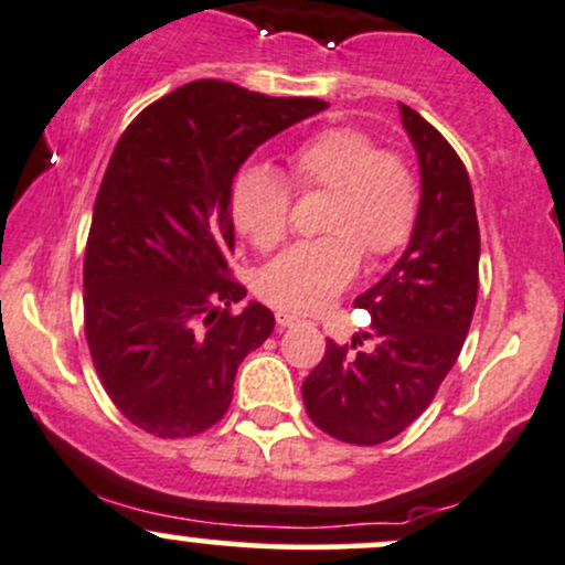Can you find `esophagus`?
Masks as SVG:
<instances>
[{"label":"esophagus","instance_id":"1","mask_svg":"<svg viewBox=\"0 0 565 565\" xmlns=\"http://www.w3.org/2000/svg\"><path fill=\"white\" fill-rule=\"evenodd\" d=\"M276 321H278V327H292L300 321V316L289 313V311H276Z\"/></svg>","mask_w":565,"mask_h":565}]
</instances>
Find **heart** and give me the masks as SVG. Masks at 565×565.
Wrapping results in <instances>:
<instances>
[{"label":"heart","mask_w":565,"mask_h":565,"mask_svg":"<svg viewBox=\"0 0 565 565\" xmlns=\"http://www.w3.org/2000/svg\"><path fill=\"white\" fill-rule=\"evenodd\" d=\"M289 177L302 192L327 190V238L295 244L257 278V292L278 311L313 313L356 278L362 252L392 257L411 241L418 216V182L405 158L377 150L359 128H324L289 154ZM292 184L273 166L254 163L233 184V222L257 249L289 233Z\"/></svg>","instance_id":"heart-1"}]
</instances>
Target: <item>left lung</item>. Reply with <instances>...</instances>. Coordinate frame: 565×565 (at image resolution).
Segmentation results:
<instances>
[{"instance_id":"1","label":"left lung","mask_w":565,"mask_h":565,"mask_svg":"<svg viewBox=\"0 0 565 565\" xmlns=\"http://www.w3.org/2000/svg\"><path fill=\"white\" fill-rule=\"evenodd\" d=\"M399 115L420 166L411 244L373 289L353 300L373 316L370 332L351 345L330 340L302 383L313 424L351 445L386 443L431 405L463 349L480 287L469 173L431 122L407 104H399Z\"/></svg>"}]
</instances>
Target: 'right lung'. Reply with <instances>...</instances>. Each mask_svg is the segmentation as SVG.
I'll list each match as a JSON object with an SVG mask.
<instances>
[{"label": "right lung", "instance_id": "1", "mask_svg": "<svg viewBox=\"0 0 565 565\" xmlns=\"http://www.w3.org/2000/svg\"><path fill=\"white\" fill-rule=\"evenodd\" d=\"M327 109L195 79L136 115L111 152L85 246V340L102 386L134 426L163 439L227 413L246 353L273 313L231 276V195L270 136Z\"/></svg>", "mask_w": 565, "mask_h": 565}]
</instances>
